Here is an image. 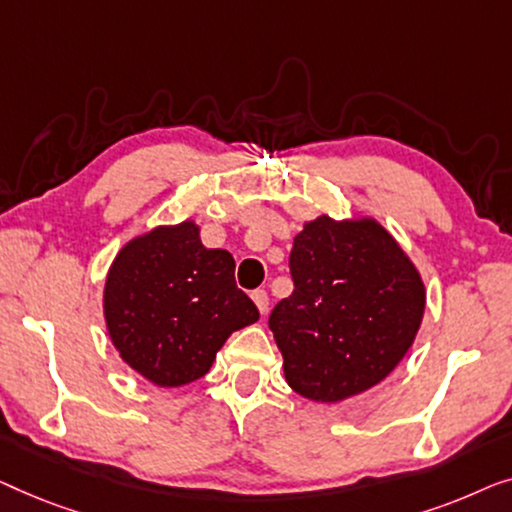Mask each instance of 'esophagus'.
I'll use <instances>...</instances> for the list:
<instances>
[{
  "label": "esophagus",
  "instance_id": "obj_1",
  "mask_svg": "<svg viewBox=\"0 0 512 512\" xmlns=\"http://www.w3.org/2000/svg\"><path fill=\"white\" fill-rule=\"evenodd\" d=\"M250 297H253V301H255V306L259 308V313H266L269 311V294H266V290H255L253 294H250Z\"/></svg>",
  "mask_w": 512,
  "mask_h": 512
}]
</instances>
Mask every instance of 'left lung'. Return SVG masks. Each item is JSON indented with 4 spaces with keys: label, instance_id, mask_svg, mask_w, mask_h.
Here are the masks:
<instances>
[{
    "label": "left lung",
    "instance_id": "1",
    "mask_svg": "<svg viewBox=\"0 0 512 512\" xmlns=\"http://www.w3.org/2000/svg\"><path fill=\"white\" fill-rule=\"evenodd\" d=\"M294 290L269 315L285 380L301 397L331 403L378 385L415 341L424 285L376 220L327 215L294 236Z\"/></svg>",
    "mask_w": 512,
    "mask_h": 512
}]
</instances>
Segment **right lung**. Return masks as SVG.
Wrapping results in <instances>:
<instances>
[{"mask_svg": "<svg viewBox=\"0 0 512 512\" xmlns=\"http://www.w3.org/2000/svg\"><path fill=\"white\" fill-rule=\"evenodd\" d=\"M234 257L201 246L199 227H157L120 250L104 315L120 357L160 387L206 376L229 334L259 320L234 280Z\"/></svg>", "mask_w": 512, "mask_h": 512, "instance_id": "obj_1", "label": "right lung"}]
</instances>
